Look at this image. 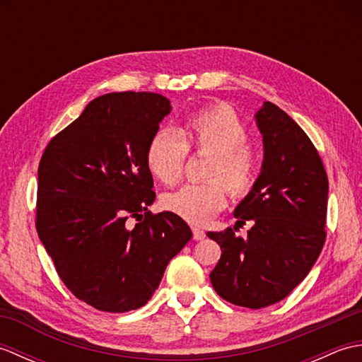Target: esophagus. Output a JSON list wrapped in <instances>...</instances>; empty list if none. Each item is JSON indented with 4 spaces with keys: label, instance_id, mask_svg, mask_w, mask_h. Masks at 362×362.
Here are the masks:
<instances>
[{
    "label": "esophagus",
    "instance_id": "esophagus-1",
    "mask_svg": "<svg viewBox=\"0 0 362 362\" xmlns=\"http://www.w3.org/2000/svg\"><path fill=\"white\" fill-rule=\"evenodd\" d=\"M193 238H194L196 241H202L204 238H205V232H204V230H201V228L193 227Z\"/></svg>",
    "mask_w": 362,
    "mask_h": 362
}]
</instances>
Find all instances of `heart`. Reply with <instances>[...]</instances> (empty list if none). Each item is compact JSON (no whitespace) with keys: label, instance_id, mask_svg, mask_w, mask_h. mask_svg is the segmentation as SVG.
Listing matches in <instances>:
<instances>
[{"label":"heart","instance_id":"1","mask_svg":"<svg viewBox=\"0 0 362 362\" xmlns=\"http://www.w3.org/2000/svg\"><path fill=\"white\" fill-rule=\"evenodd\" d=\"M249 130L227 104H213L185 121L183 134L158 129L146 148V166L153 179L173 187L182 179L188 152L206 156L205 182L161 197V206L189 224L201 226L232 199L247 197L257 183L258 158L247 143Z\"/></svg>","mask_w":362,"mask_h":362}]
</instances>
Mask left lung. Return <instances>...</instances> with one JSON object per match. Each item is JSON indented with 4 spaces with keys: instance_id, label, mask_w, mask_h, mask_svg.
<instances>
[{
    "instance_id": "obj_1",
    "label": "left lung",
    "mask_w": 362,
    "mask_h": 362,
    "mask_svg": "<svg viewBox=\"0 0 362 362\" xmlns=\"http://www.w3.org/2000/svg\"><path fill=\"white\" fill-rule=\"evenodd\" d=\"M264 161L255 188L236 206L238 226L252 222L247 238L236 227L209 232L222 255L210 274L227 302L259 310L280 302L302 281L327 238L328 177L310 136L280 107L257 113Z\"/></svg>"
}]
</instances>
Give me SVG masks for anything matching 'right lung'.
<instances>
[{"mask_svg": "<svg viewBox=\"0 0 362 362\" xmlns=\"http://www.w3.org/2000/svg\"><path fill=\"white\" fill-rule=\"evenodd\" d=\"M149 91L93 99L46 146L35 227L57 275L99 311L141 308L193 233L174 213L153 214L146 148L169 113Z\"/></svg>", "mask_w": 362, "mask_h": 362, "instance_id": "right-lung-1", "label": "right lung"}]
</instances>
